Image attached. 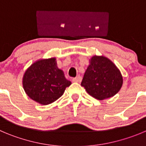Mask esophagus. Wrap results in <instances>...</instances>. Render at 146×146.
Instances as JSON below:
<instances>
[{"mask_svg":"<svg viewBox=\"0 0 146 146\" xmlns=\"http://www.w3.org/2000/svg\"><path fill=\"white\" fill-rule=\"evenodd\" d=\"M81 80H82V78H81L80 76H77V77L74 78L73 79V82L79 83V82H81Z\"/></svg>","mask_w":146,"mask_h":146,"instance_id":"34e87169","label":"esophagus"}]
</instances>
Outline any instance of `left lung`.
<instances>
[{
  "label": "left lung",
  "instance_id": "obj_1",
  "mask_svg": "<svg viewBox=\"0 0 146 146\" xmlns=\"http://www.w3.org/2000/svg\"><path fill=\"white\" fill-rule=\"evenodd\" d=\"M123 80L119 69L104 56H93L90 60L81 86L88 94L98 100H104L116 94Z\"/></svg>",
  "mask_w": 146,
  "mask_h": 146
}]
</instances>
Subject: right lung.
<instances>
[{"instance_id": "1", "label": "right lung", "mask_w": 146, "mask_h": 146, "mask_svg": "<svg viewBox=\"0 0 146 146\" xmlns=\"http://www.w3.org/2000/svg\"><path fill=\"white\" fill-rule=\"evenodd\" d=\"M70 84L63 71L57 67L55 58L36 61L26 70L23 77V86L27 94L43 105L59 99Z\"/></svg>"}]
</instances>
